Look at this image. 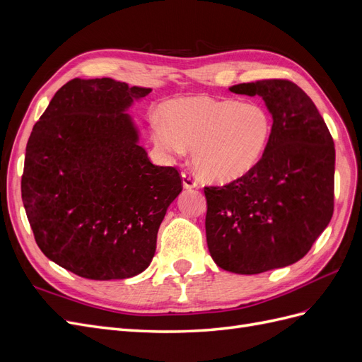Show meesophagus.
Listing matches in <instances>:
<instances>
[{"label":"esophagus","mask_w":362,"mask_h":362,"mask_svg":"<svg viewBox=\"0 0 362 362\" xmlns=\"http://www.w3.org/2000/svg\"><path fill=\"white\" fill-rule=\"evenodd\" d=\"M181 177H182V187L184 189H196V187H198V182H196V180H194L192 173L182 172Z\"/></svg>","instance_id":"esophagus-1"}]
</instances>
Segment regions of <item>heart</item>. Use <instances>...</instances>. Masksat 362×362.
I'll use <instances>...</instances> for the list:
<instances>
[{"label":"heart","mask_w":362,"mask_h":362,"mask_svg":"<svg viewBox=\"0 0 362 362\" xmlns=\"http://www.w3.org/2000/svg\"><path fill=\"white\" fill-rule=\"evenodd\" d=\"M151 119L157 148L172 157L192 149L193 166L213 182H233L254 170L267 149L272 119L264 107L208 96L178 98Z\"/></svg>","instance_id":"1"}]
</instances>
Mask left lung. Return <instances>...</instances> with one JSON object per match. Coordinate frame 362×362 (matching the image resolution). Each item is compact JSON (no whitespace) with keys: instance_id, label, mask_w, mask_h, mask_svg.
Listing matches in <instances>:
<instances>
[{"instance_id":"8db88e82","label":"left lung","mask_w":362,"mask_h":362,"mask_svg":"<svg viewBox=\"0 0 362 362\" xmlns=\"http://www.w3.org/2000/svg\"><path fill=\"white\" fill-rule=\"evenodd\" d=\"M261 96L272 136L258 166L223 187H205V233L216 264L238 275L303 258L334 213L335 148L317 107L288 80L229 87Z\"/></svg>"}]
</instances>
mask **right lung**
Returning <instances> with one entry per match:
<instances>
[{
  "instance_id": "obj_1",
  "label": "right lung",
  "mask_w": 362,
  "mask_h": 362,
  "mask_svg": "<svg viewBox=\"0 0 362 362\" xmlns=\"http://www.w3.org/2000/svg\"><path fill=\"white\" fill-rule=\"evenodd\" d=\"M151 90L74 78L33 127L21 181L28 222L45 257L81 278L144 272L182 190L177 169L149 161L127 113Z\"/></svg>"
}]
</instances>
